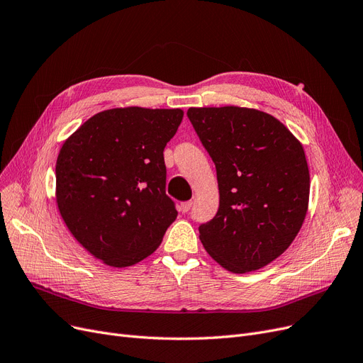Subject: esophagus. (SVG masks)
<instances>
[{"mask_svg": "<svg viewBox=\"0 0 363 363\" xmlns=\"http://www.w3.org/2000/svg\"><path fill=\"white\" fill-rule=\"evenodd\" d=\"M192 204H194V202H192V201H186V202H182V206H180V210H182L183 213H187V211H189V210L192 208Z\"/></svg>", "mask_w": 363, "mask_h": 363, "instance_id": "34e87169", "label": "esophagus"}]
</instances>
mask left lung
<instances>
[{"mask_svg": "<svg viewBox=\"0 0 363 363\" xmlns=\"http://www.w3.org/2000/svg\"><path fill=\"white\" fill-rule=\"evenodd\" d=\"M216 165L219 210L199 225L208 255L230 272L277 259L306 219L310 172L302 144L274 116L242 107L187 110Z\"/></svg>", "mask_w": 363, "mask_h": 363, "instance_id": "obj_1", "label": "left lung"}]
</instances>
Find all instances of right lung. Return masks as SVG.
Here are the masks:
<instances>
[{
    "label": "right lung",
    "instance_id": "right-lung-1",
    "mask_svg": "<svg viewBox=\"0 0 363 363\" xmlns=\"http://www.w3.org/2000/svg\"><path fill=\"white\" fill-rule=\"evenodd\" d=\"M182 119L180 108H111L62 144L57 208L72 237L104 264L140 262L176 220V204L165 194L164 149Z\"/></svg>",
    "mask_w": 363,
    "mask_h": 363
}]
</instances>
